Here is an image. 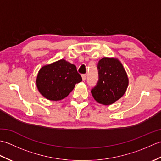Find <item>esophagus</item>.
Here are the masks:
<instances>
[{
  "label": "esophagus",
  "instance_id": "obj_1",
  "mask_svg": "<svg viewBox=\"0 0 161 161\" xmlns=\"http://www.w3.org/2000/svg\"><path fill=\"white\" fill-rule=\"evenodd\" d=\"M81 77H82V80H83V81H84V80H86V74L81 75Z\"/></svg>",
  "mask_w": 161,
  "mask_h": 161
}]
</instances>
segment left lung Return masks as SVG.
I'll list each match as a JSON object with an SVG mask.
<instances>
[{
	"label": "left lung",
	"mask_w": 161,
	"mask_h": 161,
	"mask_svg": "<svg viewBox=\"0 0 161 161\" xmlns=\"http://www.w3.org/2000/svg\"><path fill=\"white\" fill-rule=\"evenodd\" d=\"M99 80L91 90L95 100L103 105H110L120 99L127 89L129 78L118 58L104 57L97 64Z\"/></svg>",
	"instance_id": "1"
}]
</instances>
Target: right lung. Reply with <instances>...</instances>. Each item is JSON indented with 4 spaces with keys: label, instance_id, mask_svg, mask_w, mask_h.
<instances>
[{
    "label": "right lung",
    "instance_id": "add662e5",
    "mask_svg": "<svg viewBox=\"0 0 161 161\" xmlns=\"http://www.w3.org/2000/svg\"><path fill=\"white\" fill-rule=\"evenodd\" d=\"M81 81L76 66L62 59L41 68L36 84L39 93L47 100L59 101L66 97L75 84Z\"/></svg>",
    "mask_w": 161,
    "mask_h": 161
}]
</instances>
